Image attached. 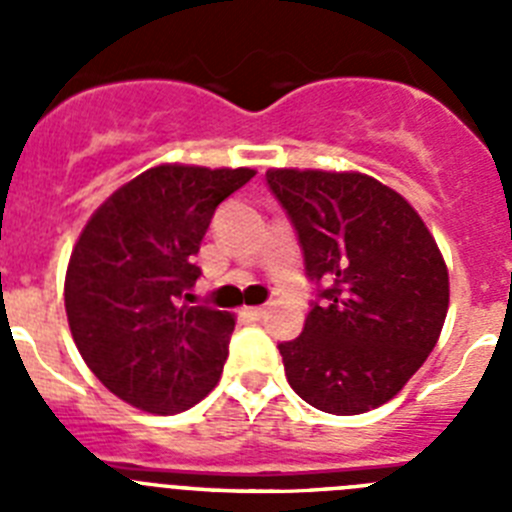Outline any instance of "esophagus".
<instances>
[{
	"label": "esophagus",
	"mask_w": 512,
	"mask_h": 512,
	"mask_svg": "<svg viewBox=\"0 0 512 512\" xmlns=\"http://www.w3.org/2000/svg\"><path fill=\"white\" fill-rule=\"evenodd\" d=\"M243 312H246L248 318H261L264 315V305H253V307H243Z\"/></svg>",
	"instance_id": "obj_1"
}]
</instances>
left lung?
Returning <instances> with one entry per match:
<instances>
[{
    "mask_svg": "<svg viewBox=\"0 0 512 512\" xmlns=\"http://www.w3.org/2000/svg\"><path fill=\"white\" fill-rule=\"evenodd\" d=\"M323 305L279 343L292 390L333 415L374 410L410 382L441 336L449 269L400 192L361 171L269 169Z\"/></svg>",
    "mask_w": 512,
    "mask_h": 512,
    "instance_id": "8db88e82",
    "label": "left lung"
}]
</instances>
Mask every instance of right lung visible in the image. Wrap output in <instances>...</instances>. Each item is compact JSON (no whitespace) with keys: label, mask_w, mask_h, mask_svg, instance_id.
<instances>
[{"label":"right lung","mask_w":512,"mask_h":512,"mask_svg":"<svg viewBox=\"0 0 512 512\" xmlns=\"http://www.w3.org/2000/svg\"><path fill=\"white\" fill-rule=\"evenodd\" d=\"M256 174L158 164L122 184L81 230L63 302L94 377L143 413L174 415L223 374L235 315L189 305L215 207Z\"/></svg>","instance_id":"obj_1"}]
</instances>
